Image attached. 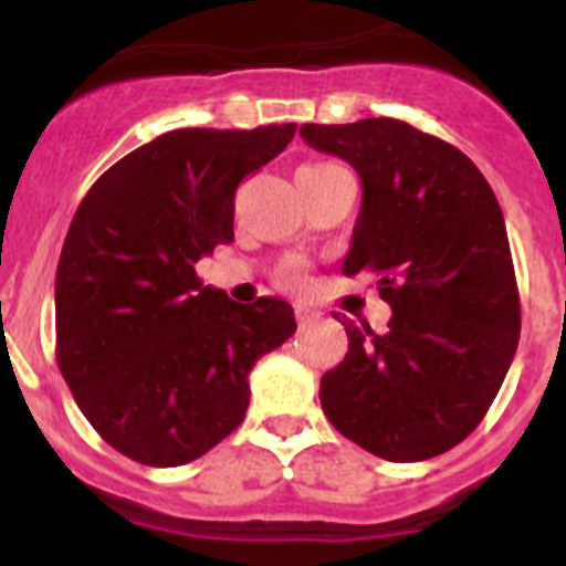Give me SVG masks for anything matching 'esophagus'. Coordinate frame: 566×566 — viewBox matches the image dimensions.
Returning a JSON list of instances; mask_svg holds the SVG:
<instances>
[{
  "label": "esophagus",
  "instance_id": "obj_1",
  "mask_svg": "<svg viewBox=\"0 0 566 566\" xmlns=\"http://www.w3.org/2000/svg\"><path fill=\"white\" fill-rule=\"evenodd\" d=\"M294 314H297L300 326H303V323H308V319L317 317V312H314V308H308V306H297V308H294Z\"/></svg>",
  "mask_w": 566,
  "mask_h": 566
}]
</instances>
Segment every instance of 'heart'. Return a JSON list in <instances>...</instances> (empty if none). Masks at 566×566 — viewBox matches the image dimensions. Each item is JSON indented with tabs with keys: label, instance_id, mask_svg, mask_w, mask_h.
<instances>
[{
	"label": "heart",
	"instance_id": "b5f03b06",
	"mask_svg": "<svg viewBox=\"0 0 566 566\" xmlns=\"http://www.w3.org/2000/svg\"><path fill=\"white\" fill-rule=\"evenodd\" d=\"M292 277H294V280H297V277H300V274H297V272H292Z\"/></svg>",
	"mask_w": 566,
	"mask_h": 566
}]
</instances>
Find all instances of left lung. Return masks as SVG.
I'll return each mask as SVG.
<instances>
[{
  "label": "left lung",
  "instance_id": "8db88e82",
  "mask_svg": "<svg viewBox=\"0 0 566 566\" xmlns=\"http://www.w3.org/2000/svg\"><path fill=\"white\" fill-rule=\"evenodd\" d=\"M308 147L357 169L363 203L348 277H377L388 332L343 323L348 354L319 379L343 437L388 462H422L473 433L518 345L507 229L476 164L397 118L303 124Z\"/></svg>",
  "mask_w": 566,
  "mask_h": 566
}]
</instances>
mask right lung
I'll return each mask as SVG.
<instances>
[{"mask_svg": "<svg viewBox=\"0 0 566 566\" xmlns=\"http://www.w3.org/2000/svg\"><path fill=\"white\" fill-rule=\"evenodd\" d=\"M297 124L172 129L78 203L56 269V363L98 437L149 468L203 457L243 422L249 374L294 334L286 300L240 306L195 263L232 243L234 189Z\"/></svg>", "mask_w": 566, "mask_h": 566, "instance_id": "obj_1", "label": "right lung"}]
</instances>
